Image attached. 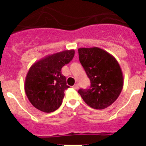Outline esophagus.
<instances>
[{"label": "esophagus", "mask_w": 146, "mask_h": 146, "mask_svg": "<svg viewBox=\"0 0 146 146\" xmlns=\"http://www.w3.org/2000/svg\"><path fill=\"white\" fill-rule=\"evenodd\" d=\"M72 88H74V89H78V86H77V85L76 84V85H74V86H73V87H72Z\"/></svg>", "instance_id": "obj_1"}]
</instances>
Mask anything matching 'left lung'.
<instances>
[{"instance_id":"8db88e82","label":"left lung","mask_w":146,"mask_h":146,"mask_svg":"<svg viewBox=\"0 0 146 146\" xmlns=\"http://www.w3.org/2000/svg\"><path fill=\"white\" fill-rule=\"evenodd\" d=\"M80 64L91 81V87L78 93L91 108L103 110L110 106L119 96L123 86L122 70L118 62L99 47L78 49Z\"/></svg>"}]
</instances>
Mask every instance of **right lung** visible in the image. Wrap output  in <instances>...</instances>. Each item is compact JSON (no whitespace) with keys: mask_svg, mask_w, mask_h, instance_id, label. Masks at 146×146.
I'll list each match as a JSON object with an SVG mask.
<instances>
[{"mask_svg":"<svg viewBox=\"0 0 146 146\" xmlns=\"http://www.w3.org/2000/svg\"><path fill=\"white\" fill-rule=\"evenodd\" d=\"M74 50L48 55L31 66L25 80V91L30 102L44 113H52L58 109L64 97L66 85L61 68L69 64Z\"/></svg>","mask_w":146,"mask_h":146,"instance_id":"1","label":"right lung"}]
</instances>
